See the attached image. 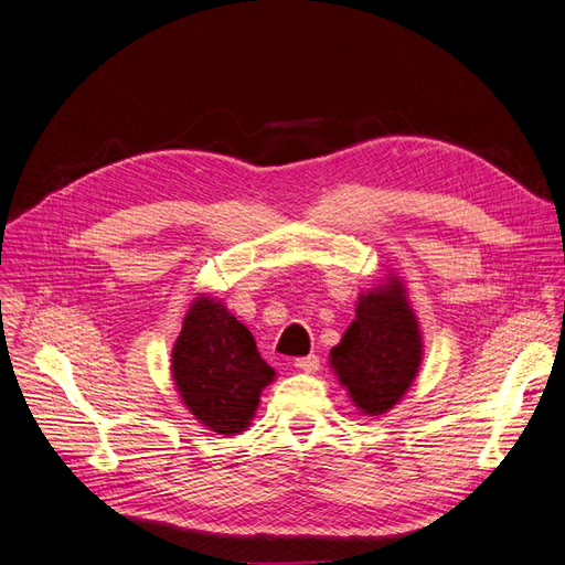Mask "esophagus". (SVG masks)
Segmentation results:
<instances>
[{
	"label": "esophagus",
	"instance_id": "1",
	"mask_svg": "<svg viewBox=\"0 0 565 565\" xmlns=\"http://www.w3.org/2000/svg\"><path fill=\"white\" fill-rule=\"evenodd\" d=\"M295 367L297 370H301V372H316L318 367H320V358L316 355V353H311V355H303V358H297L295 361Z\"/></svg>",
	"mask_w": 565,
	"mask_h": 565
}]
</instances>
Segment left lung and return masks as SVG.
Returning a JSON list of instances; mask_svg holds the SVG:
<instances>
[{
    "mask_svg": "<svg viewBox=\"0 0 565 565\" xmlns=\"http://www.w3.org/2000/svg\"><path fill=\"white\" fill-rule=\"evenodd\" d=\"M422 363V332L396 276L358 297L355 320L330 351V365L365 415L398 405Z\"/></svg>",
    "mask_w": 565,
    "mask_h": 565,
    "instance_id": "1",
    "label": "left lung"
}]
</instances>
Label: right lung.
Masks as SVG:
<instances>
[{
  "mask_svg": "<svg viewBox=\"0 0 565 565\" xmlns=\"http://www.w3.org/2000/svg\"><path fill=\"white\" fill-rule=\"evenodd\" d=\"M172 377L191 415L218 436L245 431L276 380L252 332L221 301L198 297L172 351Z\"/></svg>",
  "mask_w": 565,
  "mask_h": 565,
  "instance_id": "1",
  "label": "right lung"
}]
</instances>
